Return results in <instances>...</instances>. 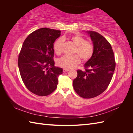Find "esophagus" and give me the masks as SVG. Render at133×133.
Masks as SVG:
<instances>
[{
    "label": "esophagus",
    "instance_id": "34e87169",
    "mask_svg": "<svg viewBox=\"0 0 133 133\" xmlns=\"http://www.w3.org/2000/svg\"><path fill=\"white\" fill-rule=\"evenodd\" d=\"M63 71V72H67L68 71H69V69H65V68H64Z\"/></svg>",
    "mask_w": 133,
    "mask_h": 133
}]
</instances>
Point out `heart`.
<instances>
[{"mask_svg":"<svg viewBox=\"0 0 133 133\" xmlns=\"http://www.w3.org/2000/svg\"><path fill=\"white\" fill-rule=\"evenodd\" d=\"M70 40L77 46L75 53H78L83 61L87 62L90 59L94 53V47L90 43L86 42L85 39L78 35L72 36ZM63 43L64 40L62 38L58 39L54 43L53 49L56 54H61ZM80 57L77 54L73 56L64 55L57 60V64L65 69H71L80 63Z\"/></svg>","mask_w":133,"mask_h":133,"instance_id":"heart-1","label":"heart"}]
</instances>
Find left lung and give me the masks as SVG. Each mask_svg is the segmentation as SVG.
Instances as JSON below:
<instances>
[{
	"mask_svg": "<svg viewBox=\"0 0 133 133\" xmlns=\"http://www.w3.org/2000/svg\"><path fill=\"white\" fill-rule=\"evenodd\" d=\"M93 44L94 53L84 64L85 70H78L73 80L74 90L80 96L89 99L105 91L110 84L115 68V61L110 44L101 34L87 31Z\"/></svg>",
	"mask_w": 133,
	"mask_h": 133,
	"instance_id": "obj_1",
	"label": "left lung"
}]
</instances>
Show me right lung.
<instances>
[{"label":"right lung","mask_w":133,"mask_h":133,"mask_svg":"<svg viewBox=\"0 0 133 133\" xmlns=\"http://www.w3.org/2000/svg\"><path fill=\"white\" fill-rule=\"evenodd\" d=\"M60 30L43 28L32 32L23 43L18 67L24 84L34 94L46 96L57 87L63 69L54 66V43Z\"/></svg>","instance_id":"1"}]
</instances>
